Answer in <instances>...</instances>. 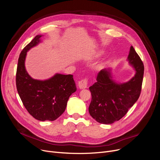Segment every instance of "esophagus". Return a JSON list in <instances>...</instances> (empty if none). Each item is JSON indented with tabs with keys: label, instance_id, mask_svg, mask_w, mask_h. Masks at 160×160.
I'll use <instances>...</instances> for the list:
<instances>
[{
	"label": "esophagus",
	"instance_id": "obj_1",
	"mask_svg": "<svg viewBox=\"0 0 160 160\" xmlns=\"http://www.w3.org/2000/svg\"><path fill=\"white\" fill-rule=\"evenodd\" d=\"M88 86V80L83 79L78 82V87L80 89H86Z\"/></svg>",
	"mask_w": 160,
	"mask_h": 160
}]
</instances>
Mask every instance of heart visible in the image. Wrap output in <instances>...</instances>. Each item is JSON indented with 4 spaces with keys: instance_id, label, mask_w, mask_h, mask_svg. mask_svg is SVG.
Segmentation results:
<instances>
[{
    "instance_id": "b5f03b06",
    "label": "heart",
    "mask_w": 160,
    "mask_h": 160,
    "mask_svg": "<svg viewBox=\"0 0 160 160\" xmlns=\"http://www.w3.org/2000/svg\"><path fill=\"white\" fill-rule=\"evenodd\" d=\"M102 54V52H99L95 53V54H94V57H98V56H100V55H101Z\"/></svg>"
}]
</instances>
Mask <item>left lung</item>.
Instances as JSON below:
<instances>
[{"instance_id":"obj_1","label":"left lung","mask_w":160,"mask_h":160,"mask_svg":"<svg viewBox=\"0 0 160 160\" xmlns=\"http://www.w3.org/2000/svg\"><path fill=\"white\" fill-rule=\"evenodd\" d=\"M127 61L136 71L130 80L117 82L113 79L111 69H104L98 72L97 82L89 88L92 98L89 112L99 123L110 124L120 120L139 97L144 65L132 46Z\"/></svg>"}]
</instances>
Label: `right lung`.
<instances>
[{
    "label": "right lung",
    "instance_id": "add662e5",
    "mask_svg": "<svg viewBox=\"0 0 160 160\" xmlns=\"http://www.w3.org/2000/svg\"><path fill=\"white\" fill-rule=\"evenodd\" d=\"M37 35L21 51L16 73V86L28 113L41 121H54L65 110L69 97L77 91L73 76L55 74L47 80L32 78L25 68L28 50L41 43Z\"/></svg>",
    "mask_w": 160,
    "mask_h": 160
}]
</instances>
